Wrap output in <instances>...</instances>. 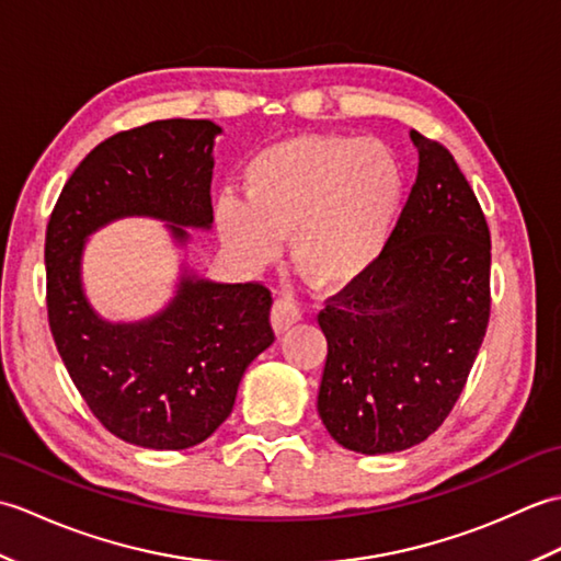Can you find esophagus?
<instances>
[{
    "label": "esophagus",
    "instance_id": "obj_1",
    "mask_svg": "<svg viewBox=\"0 0 561 561\" xmlns=\"http://www.w3.org/2000/svg\"><path fill=\"white\" fill-rule=\"evenodd\" d=\"M301 320V308L296 306V304H291V301H287V299H277L274 301V306H272V328H274V332H284V330H289L291 325H296Z\"/></svg>",
    "mask_w": 561,
    "mask_h": 561
}]
</instances>
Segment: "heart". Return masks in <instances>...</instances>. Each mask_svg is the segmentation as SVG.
Returning a JSON list of instances; mask_svg holds the SVG:
<instances>
[{
	"instance_id": "b5f03b06",
	"label": "heart",
	"mask_w": 561,
	"mask_h": 561,
	"mask_svg": "<svg viewBox=\"0 0 561 561\" xmlns=\"http://www.w3.org/2000/svg\"><path fill=\"white\" fill-rule=\"evenodd\" d=\"M245 199L214 207L224 248L248 270L279 255L291 236L296 270L318 289H344L383 257L402 209V165L376 139L294 135L250 157Z\"/></svg>"
}]
</instances>
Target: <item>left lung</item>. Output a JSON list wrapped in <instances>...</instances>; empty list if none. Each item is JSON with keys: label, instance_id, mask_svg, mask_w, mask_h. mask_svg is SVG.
<instances>
[{"label": "left lung", "instance_id": "obj_1", "mask_svg": "<svg viewBox=\"0 0 561 561\" xmlns=\"http://www.w3.org/2000/svg\"><path fill=\"white\" fill-rule=\"evenodd\" d=\"M420 169L376 267L318 316V414L340 446L422 444L460 398L490 323V226L450 151L410 133Z\"/></svg>", "mask_w": 561, "mask_h": 561}]
</instances>
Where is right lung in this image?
<instances>
[{
	"label": "right lung",
	"mask_w": 561,
	"mask_h": 561,
	"mask_svg": "<svg viewBox=\"0 0 561 561\" xmlns=\"http://www.w3.org/2000/svg\"><path fill=\"white\" fill-rule=\"evenodd\" d=\"M211 121H157L117 133L71 173L45 233L47 320L67 371L96 420L141 448L183 450L231 414L248 364L274 342L272 294L183 270L161 313L111 323L81 284L87 238L123 217L165 221L175 243L209 229Z\"/></svg>",
	"instance_id": "right-lung-1"
}]
</instances>
